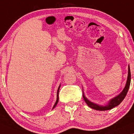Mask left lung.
Returning a JSON list of instances; mask_svg holds the SVG:
<instances>
[{"mask_svg": "<svg viewBox=\"0 0 134 134\" xmlns=\"http://www.w3.org/2000/svg\"><path fill=\"white\" fill-rule=\"evenodd\" d=\"M131 71H130V68L129 66L128 67V76H127V82H126V87L124 88L123 90L121 93H120L118 96L115 97L112 99L110 100L109 103L107 104V105L105 106H100L99 105H97V104H95L93 102L89 101L87 99V98H85V96H84L83 93V99L85 100L86 103L87 104V105L89 106L91 108V109H93L94 110H100V111H104V110H110L113 108H114L116 106L118 105L121 102L123 99L125 98L126 94H127L128 90L129 88L130 87V83H131Z\"/></svg>", "mask_w": 134, "mask_h": 134, "instance_id": "1", "label": "left lung"}]
</instances>
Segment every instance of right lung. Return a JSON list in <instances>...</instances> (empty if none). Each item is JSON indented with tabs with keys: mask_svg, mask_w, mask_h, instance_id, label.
I'll return each mask as SVG.
<instances>
[{
	"mask_svg": "<svg viewBox=\"0 0 134 134\" xmlns=\"http://www.w3.org/2000/svg\"><path fill=\"white\" fill-rule=\"evenodd\" d=\"M60 85L59 86V87H58V90H57V100H56L55 103V104H54V107H53V109H54V108H55V106L57 105V103H58V92H59V90H60Z\"/></svg>",
	"mask_w": 134,
	"mask_h": 134,
	"instance_id": "right-lung-1",
	"label": "right lung"
}]
</instances>
